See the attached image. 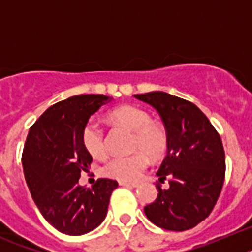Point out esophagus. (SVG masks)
Listing matches in <instances>:
<instances>
[{"instance_id": "esophagus-1", "label": "esophagus", "mask_w": 252, "mask_h": 252, "mask_svg": "<svg viewBox=\"0 0 252 252\" xmlns=\"http://www.w3.org/2000/svg\"><path fill=\"white\" fill-rule=\"evenodd\" d=\"M120 186L128 187V188H136L139 184H137V183H127V182H120Z\"/></svg>"}]
</instances>
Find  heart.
<instances>
[{"instance_id":"1","label":"heart","mask_w":252,"mask_h":252,"mask_svg":"<svg viewBox=\"0 0 252 252\" xmlns=\"http://www.w3.org/2000/svg\"><path fill=\"white\" fill-rule=\"evenodd\" d=\"M111 119L135 132L132 150L137 153L128 157H115L102 168V174L119 182H136L149 165V158L159 159L168 149V133L161 125L153 122L150 113L140 107L125 106L113 111ZM82 140L86 150L93 158H102L107 145L103 127L97 120H91L84 126Z\"/></svg>"}]
</instances>
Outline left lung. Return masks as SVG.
Returning <instances> with one entry per match:
<instances>
[{
    "mask_svg": "<svg viewBox=\"0 0 252 252\" xmlns=\"http://www.w3.org/2000/svg\"><path fill=\"white\" fill-rule=\"evenodd\" d=\"M153 106L168 133V151L157 175L170 178L168 189L157 187L158 198L144 208L154 224L169 231H186L212 212L224 180L221 137L194 103L161 91L135 94Z\"/></svg>",
    "mask_w": 252,
    "mask_h": 252,
    "instance_id": "1",
    "label": "left lung"
}]
</instances>
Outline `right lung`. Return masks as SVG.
Returning a JSON list of instances; mask_svg holds the SVG:
<instances>
[{
    "instance_id": "right-lung-1",
    "label": "right lung",
    "mask_w": 252,
    "mask_h": 252,
    "mask_svg": "<svg viewBox=\"0 0 252 252\" xmlns=\"http://www.w3.org/2000/svg\"><path fill=\"white\" fill-rule=\"evenodd\" d=\"M112 97L74 95L49 107L29 131L22 166L30 193L43 217L62 233L81 236L107 216L116 180L101 178L92 187L79 184L92 161L82 140L84 126Z\"/></svg>"
}]
</instances>
